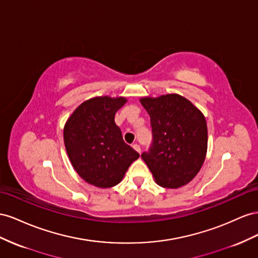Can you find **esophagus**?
<instances>
[{
  "mask_svg": "<svg viewBox=\"0 0 258 258\" xmlns=\"http://www.w3.org/2000/svg\"><path fill=\"white\" fill-rule=\"evenodd\" d=\"M132 147H133V148L139 153V154H141L142 153V149H141V147H139V145H137V144H134L133 146H132Z\"/></svg>",
  "mask_w": 258,
  "mask_h": 258,
  "instance_id": "34e87169",
  "label": "esophagus"
}]
</instances>
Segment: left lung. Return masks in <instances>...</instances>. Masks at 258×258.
Listing matches in <instances>:
<instances>
[{
    "instance_id": "obj_1",
    "label": "left lung",
    "mask_w": 258,
    "mask_h": 258,
    "mask_svg": "<svg viewBox=\"0 0 258 258\" xmlns=\"http://www.w3.org/2000/svg\"><path fill=\"white\" fill-rule=\"evenodd\" d=\"M141 104L150 115L152 127V144L142 158L154 180L163 188L187 185L207 156L208 126L203 113L178 94L143 97Z\"/></svg>"
}]
</instances>
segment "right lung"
I'll return each mask as SVG.
<instances>
[{
    "instance_id": "add662e5",
    "label": "right lung",
    "mask_w": 258,
    "mask_h": 258,
    "mask_svg": "<svg viewBox=\"0 0 258 258\" xmlns=\"http://www.w3.org/2000/svg\"><path fill=\"white\" fill-rule=\"evenodd\" d=\"M124 97H94L82 102L63 127V142L81 178L99 188L119 183L139 153L123 141L114 115Z\"/></svg>"
}]
</instances>
